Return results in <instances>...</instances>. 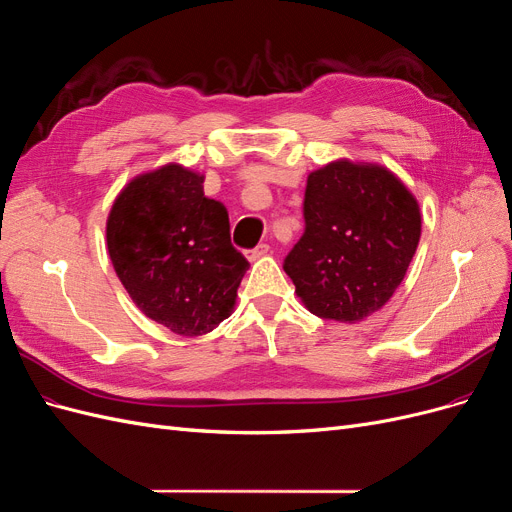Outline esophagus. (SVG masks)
<instances>
[{
  "label": "esophagus",
  "instance_id": "esophagus-1",
  "mask_svg": "<svg viewBox=\"0 0 512 512\" xmlns=\"http://www.w3.org/2000/svg\"><path fill=\"white\" fill-rule=\"evenodd\" d=\"M268 251H270V246H268V244H259V246H255L253 251H246L244 255H246V259H249V261H257L259 257L268 255Z\"/></svg>",
  "mask_w": 512,
  "mask_h": 512
}]
</instances>
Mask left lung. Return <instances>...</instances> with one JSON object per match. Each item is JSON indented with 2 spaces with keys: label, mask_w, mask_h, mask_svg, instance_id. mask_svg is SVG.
Wrapping results in <instances>:
<instances>
[{
  "label": "left lung",
  "mask_w": 512,
  "mask_h": 512,
  "mask_svg": "<svg viewBox=\"0 0 512 512\" xmlns=\"http://www.w3.org/2000/svg\"><path fill=\"white\" fill-rule=\"evenodd\" d=\"M304 219V236L285 259L302 304L340 323L381 310L417 253L415 193L381 163L342 157L308 174Z\"/></svg>",
  "instance_id": "1"
}]
</instances>
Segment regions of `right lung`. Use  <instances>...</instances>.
Wrapping results in <instances>:
<instances>
[{
    "mask_svg": "<svg viewBox=\"0 0 512 512\" xmlns=\"http://www.w3.org/2000/svg\"><path fill=\"white\" fill-rule=\"evenodd\" d=\"M108 255L148 319L178 336L212 332L234 312L249 261L229 240L227 208L183 163L134 176L106 219Z\"/></svg>",
    "mask_w": 512,
    "mask_h": 512,
    "instance_id": "obj_1",
    "label": "right lung"
}]
</instances>
